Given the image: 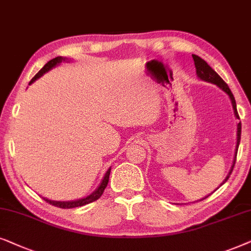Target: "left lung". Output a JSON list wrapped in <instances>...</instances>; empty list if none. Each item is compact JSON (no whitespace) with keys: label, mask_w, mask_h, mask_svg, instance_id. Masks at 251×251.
I'll use <instances>...</instances> for the list:
<instances>
[{"label":"left lung","mask_w":251,"mask_h":251,"mask_svg":"<svg viewBox=\"0 0 251 251\" xmlns=\"http://www.w3.org/2000/svg\"><path fill=\"white\" fill-rule=\"evenodd\" d=\"M193 56V59H194V64H195V68H196V75H198V76L201 80H204V81H208V82H211V83H215V85H217L219 87L220 89H223L224 92L226 93L227 95L229 96L230 99V102H232V106H233V110H234V115L238 119L239 118V113H238V110H236V103H235V99L234 96H233L232 92H230L229 87L227 86V83L224 81V80L220 78L218 73H217L215 70H212L211 66H210L208 63H206L204 59H202L201 57H199V56L196 55H192ZM236 149H235V156H234V160H233V165L232 168H230L228 175H227V176L225 178V180L222 182V185H224L227 180H228L230 173H232L233 169H234V164L236 162V153H238V148H239V145H240V139H241V122H240L238 124V133H236ZM220 185V186H222ZM208 198V196H205L204 199ZM202 199V200H204ZM201 201V200H200Z\"/></svg>","instance_id":"1"}]
</instances>
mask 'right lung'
Instances as JSON below:
<instances>
[{"instance_id": "1", "label": "right lung", "mask_w": 251, "mask_h": 251, "mask_svg": "<svg viewBox=\"0 0 251 251\" xmlns=\"http://www.w3.org/2000/svg\"><path fill=\"white\" fill-rule=\"evenodd\" d=\"M64 61H68L66 58H63L62 56H58V57H55L52 58L51 61H49L47 64L43 66V68L40 70V71L36 73V75L33 76V79L29 81V85L31 83H33L35 81L36 79H39L40 76H42L43 75H45L46 72H48L49 70H51L52 68H55V66H57L59 63L64 62ZM110 171H111V169H109L108 171H106V173L104 175V176H103L102 181L101 183H100V186L98 187V188L95 189V192H93L91 195L86 196V198L83 199H79V200H75V201H68V202H61V201H51V200H48V199H45L43 198V200L47 203H49V204H52L55 206H58V208H62V209H71V208H76V206H82V205H86L88 204V203H92L96 201V200H99L100 198L102 196L103 192H104L105 187L108 186V182H109V176H110Z\"/></svg>"}]
</instances>
